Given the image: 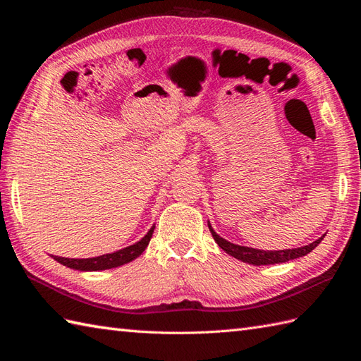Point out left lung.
Returning a JSON list of instances; mask_svg holds the SVG:
<instances>
[{"mask_svg": "<svg viewBox=\"0 0 361 361\" xmlns=\"http://www.w3.org/2000/svg\"><path fill=\"white\" fill-rule=\"evenodd\" d=\"M207 226H209V231L215 239V243L218 244V247L223 248L227 255L233 256L235 259L245 262V264L250 265H274V264H283V262L288 260H293L297 257H302L305 255H309L313 248L318 247L321 244V241L324 239V236H321L319 239H316L312 244L304 245L300 248H286V250H257V248H251V247H245V245H238L233 243L226 241L224 238H221L220 235H216V232L212 228V226L207 221Z\"/></svg>", "mask_w": 361, "mask_h": 361, "instance_id": "8db88e82", "label": "left lung"}]
</instances>
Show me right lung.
<instances>
[{"mask_svg":"<svg viewBox=\"0 0 361 361\" xmlns=\"http://www.w3.org/2000/svg\"><path fill=\"white\" fill-rule=\"evenodd\" d=\"M154 228L155 226H152L150 231L141 238L138 243L125 247L122 250H117L114 253H106L102 256L89 257V259H68V257H60V256H52V257L56 259L59 264L72 269H78V271H102V269L117 268L128 264V262H133L143 253L150 243L152 235H154Z\"/></svg>","mask_w":361,"mask_h":361,"instance_id":"obj_1","label":"right lung"}]
</instances>
